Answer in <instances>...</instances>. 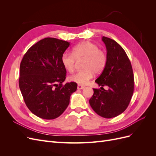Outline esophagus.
<instances>
[{
  "mask_svg": "<svg viewBox=\"0 0 156 156\" xmlns=\"http://www.w3.org/2000/svg\"><path fill=\"white\" fill-rule=\"evenodd\" d=\"M84 88V87L81 85V84H78V85H77V89H79V90L83 89Z\"/></svg>",
  "mask_w": 156,
  "mask_h": 156,
  "instance_id": "34e87169",
  "label": "esophagus"
}]
</instances>
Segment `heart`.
Here are the masks:
<instances>
[{
    "mask_svg": "<svg viewBox=\"0 0 156 156\" xmlns=\"http://www.w3.org/2000/svg\"><path fill=\"white\" fill-rule=\"evenodd\" d=\"M75 59H84L82 64L84 69L71 75L69 80L79 84H86L92 78L94 73H102L107 62L105 52L89 41L81 42L75 45L72 53H64L61 57V62L68 72H72L75 69Z\"/></svg>",
    "mask_w": 156,
    "mask_h": 156,
    "instance_id": "b5f03b06",
    "label": "heart"
}]
</instances>
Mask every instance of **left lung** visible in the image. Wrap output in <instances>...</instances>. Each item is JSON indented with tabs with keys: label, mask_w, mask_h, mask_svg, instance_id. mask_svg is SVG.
I'll return each mask as SVG.
<instances>
[{
	"label": "left lung",
	"mask_w": 156,
	"mask_h": 156,
	"mask_svg": "<svg viewBox=\"0 0 156 156\" xmlns=\"http://www.w3.org/2000/svg\"><path fill=\"white\" fill-rule=\"evenodd\" d=\"M107 49V62L96 80L101 89L93 88L89 103L98 115L105 119L117 116L128 107L134 90V77L130 60L116 41L103 36ZM108 86L106 91L103 87Z\"/></svg>",
	"instance_id": "left-lung-1"
}]
</instances>
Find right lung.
I'll list each match as a JSON object with an SVG mask.
<instances>
[{
  "label": "right lung",
  "instance_id": "add662e5",
  "mask_svg": "<svg viewBox=\"0 0 156 156\" xmlns=\"http://www.w3.org/2000/svg\"><path fill=\"white\" fill-rule=\"evenodd\" d=\"M68 41L45 37L33 45L20 64L19 86L26 105L41 119L53 120L62 114L77 83L63 84L66 76L61 57Z\"/></svg>",
  "mask_w": 156,
  "mask_h": 156
}]
</instances>
